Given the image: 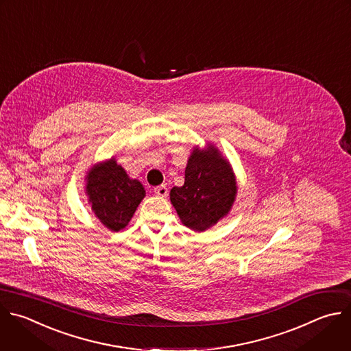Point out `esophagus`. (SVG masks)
Masks as SVG:
<instances>
[{
  "label": "esophagus",
  "mask_w": 351,
  "mask_h": 351,
  "mask_svg": "<svg viewBox=\"0 0 351 351\" xmlns=\"http://www.w3.org/2000/svg\"><path fill=\"white\" fill-rule=\"evenodd\" d=\"M154 193H156L158 197L165 198V197L168 195V189H167V186H165V184H161V186H158V187H156V189H154Z\"/></svg>",
  "instance_id": "34e87169"
}]
</instances>
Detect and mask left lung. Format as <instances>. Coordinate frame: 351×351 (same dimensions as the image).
Masks as SVG:
<instances>
[{"label": "left lung", "instance_id": "1", "mask_svg": "<svg viewBox=\"0 0 351 351\" xmlns=\"http://www.w3.org/2000/svg\"><path fill=\"white\" fill-rule=\"evenodd\" d=\"M236 194V176L212 145L205 150H193L184 171V184L175 186L169 193L182 223L194 231H204L224 217Z\"/></svg>", "mask_w": 351, "mask_h": 351}]
</instances>
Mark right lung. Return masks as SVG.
I'll return each instance as SVG.
<instances>
[{"mask_svg": "<svg viewBox=\"0 0 351 351\" xmlns=\"http://www.w3.org/2000/svg\"><path fill=\"white\" fill-rule=\"evenodd\" d=\"M86 194L96 217L111 231H120L132 219L146 191L114 158L99 162L86 175Z\"/></svg>", "mask_w": 351, "mask_h": 351, "instance_id": "add662e5", "label": "right lung"}]
</instances>
